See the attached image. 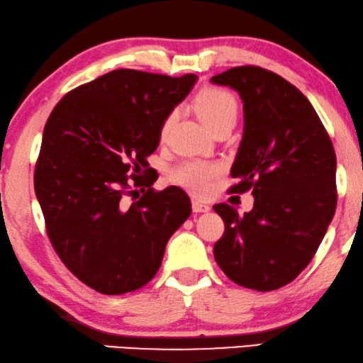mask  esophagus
<instances>
[{"mask_svg": "<svg viewBox=\"0 0 363 363\" xmlns=\"http://www.w3.org/2000/svg\"><path fill=\"white\" fill-rule=\"evenodd\" d=\"M192 211L196 213H201V212H208L211 211V207L207 206V203H203L201 201H192Z\"/></svg>", "mask_w": 363, "mask_h": 363, "instance_id": "esophagus-1", "label": "esophagus"}]
</instances>
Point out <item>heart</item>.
<instances>
[{
    "mask_svg": "<svg viewBox=\"0 0 363 363\" xmlns=\"http://www.w3.org/2000/svg\"><path fill=\"white\" fill-rule=\"evenodd\" d=\"M194 108H196L199 118L203 121V125L208 130H212L218 123H223V121H235V118H237V101H235L233 96L225 90L212 89V86H207V89L199 91L196 99H194ZM174 120V111L166 116L161 126L162 136L171 128ZM217 174V166L201 161H192L182 164L174 172V181L187 187L189 191L196 194H206L211 189V184L216 179Z\"/></svg>",
    "mask_w": 363,
    "mask_h": 363,
    "instance_id": "1",
    "label": "heart"
}]
</instances>
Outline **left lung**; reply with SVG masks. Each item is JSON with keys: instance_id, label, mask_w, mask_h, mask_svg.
I'll use <instances>...</instances> for the list:
<instances>
[{"instance_id": "1", "label": "left lung", "mask_w": 363, "mask_h": 363, "mask_svg": "<svg viewBox=\"0 0 363 363\" xmlns=\"http://www.w3.org/2000/svg\"><path fill=\"white\" fill-rule=\"evenodd\" d=\"M243 101V136L230 174L232 189H252L243 216L213 206L225 232L213 247L222 272L243 288L273 291L308 267L337 203L335 152L309 100L267 69L243 65L211 79Z\"/></svg>"}]
</instances>
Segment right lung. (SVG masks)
I'll use <instances>...</instances> for the list:
<instances>
[{
  "mask_svg": "<svg viewBox=\"0 0 363 363\" xmlns=\"http://www.w3.org/2000/svg\"><path fill=\"white\" fill-rule=\"evenodd\" d=\"M196 80L113 70L69 91L44 126L34 191L48 235L65 267L101 294L150 283L167 240L191 216L182 189L155 192L141 174L162 121ZM128 172L135 185L148 187L131 206L123 201Z\"/></svg>",
  "mask_w": 363,
  "mask_h": 363,
  "instance_id": "add662e5",
  "label": "right lung"
}]
</instances>
